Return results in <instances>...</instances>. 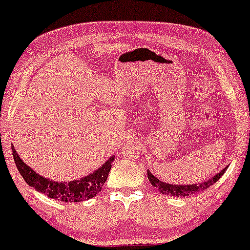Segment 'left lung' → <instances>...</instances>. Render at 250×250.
<instances>
[{
    "label": "left lung",
    "mask_w": 250,
    "mask_h": 250,
    "mask_svg": "<svg viewBox=\"0 0 250 250\" xmlns=\"http://www.w3.org/2000/svg\"><path fill=\"white\" fill-rule=\"evenodd\" d=\"M227 168L228 167L222 169L219 174L215 175V176L211 177L210 180L202 183H196V185H170V183L162 182V181L156 179V176H154L149 170H147V175L151 185H153L154 187L159 188L162 194L170 195V196H189V195L197 193V191L206 190V189H208L211 185H214L215 182H217V181L220 180V177L225 174Z\"/></svg>",
    "instance_id": "8db88e82"
}]
</instances>
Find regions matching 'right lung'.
<instances>
[{
  "label": "right lung",
  "mask_w": 250,
  "mask_h": 250,
  "mask_svg": "<svg viewBox=\"0 0 250 250\" xmlns=\"http://www.w3.org/2000/svg\"><path fill=\"white\" fill-rule=\"evenodd\" d=\"M11 150H13V157L16 167L25 182L40 193L45 194L50 199L62 201V202H82V201L96 196L104 186L111 169V162L115 159V156H111L107 162L103 163L102 167L80 180H74L70 182H55V181L41 176L29 166L25 165L16 153L13 145H11Z\"/></svg>",
  "instance_id": "add662e5"
}]
</instances>
